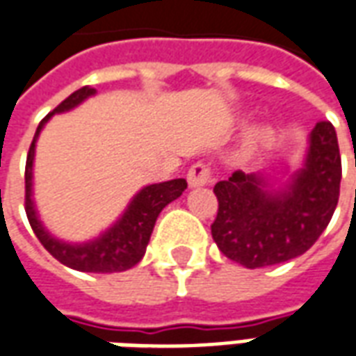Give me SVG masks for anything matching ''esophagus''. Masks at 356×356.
<instances>
[{
  "label": "esophagus",
  "mask_w": 356,
  "mask_h": 356,
  "mask_svg": "<svg viewBox=\"0 0 356 356\" xmlns=\"http://www.w3.org/2000/svg\"><path fill=\"white\" fill-rule=\"evenodd\" d=\"M186 181H188V186L191 188H196V186H206L208 183H211V170H209L206 163H194L193 168L186 173Z\"/></svg>",
  "instance_id": "1"
}]
</instances>
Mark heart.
Returning <instances> with one entry per match:
<instances>
[{
	"label": "heart",
	"instance_id": "heart-1",
	"mask_svg": "<svg viewBox=\"0 0 356 356\" xmlns=\"http://www.w3.org/2000/svg\"><path fill=\"white\" fill-rule=\"evenodd\" d=\"M270 137V131H268L267 127H255L252 131L248 133L246 140H244V154H250V152H254L257 148H261L265 143Z\"/></svg>",
	"mask_w": 356,
	"mask_h": 356
}]
</instances>
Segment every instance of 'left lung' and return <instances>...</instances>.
Wrapping results in <instances>:
<instances>
[{"label": "left lung", "mask_w": 356, "mask_h": 356, "mask_svg": "<svg viewBox=\"0 0 356 356\" xmlns=\"http://www.w3.org/2000/svg\"><path fill=\"white\" fill-rule=\"evenodd\" d=\"M341 156L330 122L309 135L303 168L282 186L263 173L234 171L219 181L211 236L217 248L246 268L268 267L305 254L334 216L339 198Z\"/></svg>", "instance_id": "8db88e82"}]
</instances>
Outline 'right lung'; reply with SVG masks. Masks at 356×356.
I'll list each match as a JSON object with an SVG mask.
<instances>
[{
	"instance_id": "1",
	"label": "right lung",
	"mask_w": 356,
	"mask_h": 356,
	"mask_svg": "<svg viewBox=\"0 0 356 356\" xmlns=\"http://www.w3.org/2000/svg\"><path fill=\"white\" fill-rule=\"evenodd\" d=\"M97 93L93 88H86L74 91L68 99L58 104L51 114L43 118L38 129H35L34 140L30 145L26 158V171H24V183H26V196H24V208H26L28 221L32 231L42 242L43 248L49 252L55 259L66 265V267L76 268L81 273H122L127 268L135 267L143 259L147 252L148 240L154 229L156 219L170 202L177 200L186 188L185 179H173V181H163L156 185H148L140 188L125 208L122 217L110 229L99 234L97 238L74 244L53 236L45 227L42 219L38 216V209L34 204V154L35 143L42 133L43 125L49 122L53 114L68 112L76 108L78 104L93 97Z\"/></svg>"
}]
</instances>
